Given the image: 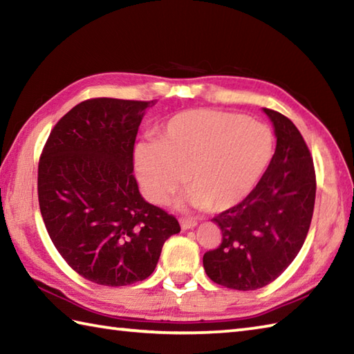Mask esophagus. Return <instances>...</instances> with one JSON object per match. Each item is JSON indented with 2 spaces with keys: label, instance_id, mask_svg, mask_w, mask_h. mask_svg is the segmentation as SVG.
Here are the masks:
<instances>
[{
  "label": "esophagus",
  "instance_id": "esophagus-1",
  "mask_svg": "<svg viewBox=\"0 0 354 354\" xmlns=\"http://www.w3.org/2000/svg\"><path fill=\"white\" fill-rule=\"evenodd\" d=\"M179 223H181V228L183 230H189V228H193V227H196V221H193V219H190V217H181V219H179Z\"/></svg>",
  "mask_w": 354,
  "mask_h": 354
}]
</instances>
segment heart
Returning <instances> with one entry per match:
<instances>
[{
	"label": "heart",
	"instance_id": "heart-1",
	"mask_svg": "<svg viewBox=\"0 0 354 354\" xmlns=\"http://www.w3.org/2000/svg\"><path fill=\"white\" fill-rule=\"evenodd\" d=\"M274 153L265 124L217 109L179 112L158 131V141L135 147L133 164L149 201L164 204L184 181L187 202L223 212L243 201Z\"/></svg>",
	"mask_w": 354,
	"mask_h": 354
}]
</instances>
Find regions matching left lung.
I'll return each instance as SVG.
<instances>
[{
    "label": "left lung",
    "instance_id": "8db88e82",
    "mask_svg": "<svg viewBox=\"0 0 354 354\" xmlns=\"http://www.w3.org/2000/svg\"><path fill=\"white\" fill-rule=\"evenodd\" d=\"M263 111L274 124L275 153L255 189L214 217L222 242L204 254L207 275L236 290L260 289L284 272L309 232L317 194L303 135L280 112Z\"/></svg>",
    "mask_w": 354,
    "mask_h": 354
}]
</instances>
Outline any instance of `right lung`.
<instances>
[{"label":"right lung","instance_id":"1","mask_svg":"<svg viewBox=\"0 0 354 354\" xmlns=\"http://www.w3.org/2000/svg\"><path fill=\"white\" fill-rule=\"evenodd\" d=\"M155 102L89 99L50 132L37 165V198L53 245L86 280L127 286L153 272L175 216L141 198L133 146Z\"/></svg>","mask_w":354,"mask_h":354}]
</instances>
